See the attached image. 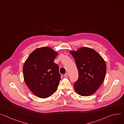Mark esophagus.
<instances>
[{
  "mask_svg": "<svg viewBox=\"0 0 124 124\" xmlns=\"http://www.w3.org/2000/svg\"><path fill=\"white\" fill-rule=\"evenodd\" d=\"M68 76V73H66L64 74V77H67Z\"/></svg>",
  "mask_w": 124,
  "mask_h": 124,
  "instance_id": "obj_1",
  "label": "esophagus"
}]
</instances>
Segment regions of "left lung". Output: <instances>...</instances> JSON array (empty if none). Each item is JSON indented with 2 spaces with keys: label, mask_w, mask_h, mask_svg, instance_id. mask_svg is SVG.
<instances>
[{
  "label": "left lung",
  "mask_w": 124,
  "mask_h": 124,
  "mask_svg": "<svg viewBox=\"0 0 124 124\" xmlns=\"http://www.w3.org/2000/svg\"><path fill=\"white\" fill-rule=\"evenodd\" d=\"M70 53L75 60L78 78L74 85L75 91L83 96L94 93L103 83L106 65L101 56L94 49L82 47Z\"/></svg>",
  "instance_id": "left-lung-1"
}]
</instances>
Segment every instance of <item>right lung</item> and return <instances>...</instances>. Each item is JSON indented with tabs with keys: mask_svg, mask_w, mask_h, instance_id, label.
<instances>
[{
	"mask_svg": "<svg viewBox=\"0 0 124 124\" xmlns=\"http://www.w3.org/2000/svg\"><path fill=\"white\" fill-rule=\"evenodd\" d=\"M58 53L49 47L33 50L23 66L25 83L31 92L41 98L52 95L57 91L61 76L54 60Z\"/></svg>",
	"mask_w": 124,
	"mask_h": 124,
	"instance_id": "right-lung-1",
	"label": "right lung"
}]
</instances>
